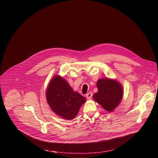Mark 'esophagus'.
<instances>
[{
    "mask_svg": "<svg viewBox=\"0 0 158 158\" xmlns=\"http://www.w3.org/2000/svg\"><path fill=\"white\" fill-rule=\"evenodd\" d=\"M92 92H88V94H86V98H87L88 99H89V100L92 98Z\"/></svg>",
    "mask_w": 158,
    "mask_h": 158,
    "instance_id": "1",
    "label": "esophagus"
}]
</instances>
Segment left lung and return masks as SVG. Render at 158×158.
Segmentation results:
<instances>
[{
  "label": "left lung",
  "instance_id": "obj_1",
  "mask_svg": "<svg viewBox=\"0 0 158 158\" xmlns=\"http://www.w3.org/2000/svg\"><path fill=\"white\" fill-rule=\"evenodd\" d=\"M98 91L93 95L94 100L108 112L114 110L120 103L123 90L120 83L110 78L99 79L97 82Z\"/></svg>",
  "mask_w": 158,
  "mask_h": 158
}]
</instances>
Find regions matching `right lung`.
Here are the masks:
<instances>
[{
    "label": "right lung",
    "instance_id": "right-lung-1",
    "mask_svg": "<svg viewBox=\"0 0 158 158\" xmlns=\"http://www.w3.org/2000/svg\"><path fill=\"white\" fill-rule=\"evenodd\" d=\"M46 99L52 110L63 118L72 120L86 102L85 97L74 92L61 76L56 75L50 81Z\"/></svg>",
    "mask_w": 158,
    "mask_h": 158
}]
</instances>
